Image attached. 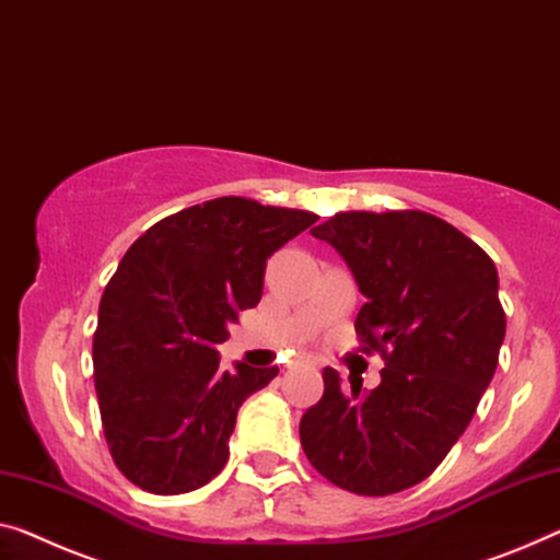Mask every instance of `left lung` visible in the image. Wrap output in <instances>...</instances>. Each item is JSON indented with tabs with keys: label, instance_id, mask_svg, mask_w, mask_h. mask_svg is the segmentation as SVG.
Returning <instances> with one entry per match:
<instances>
[{
	"label": "left lung",
	"instance_id": "obj_1",
	"mask_svg": "<svg viewBox=\"0 0 560 560\" xmlns=\"http://www.w3.org/2000/svg\"><path fill=\"white\" fill-rule=\"evenodd\" d=\"M337 248L364 294L354 329L385 360L362 395L324 370V395L299 424L316 470L357 495H392L422 482L470 424L493 380L505 312L495 264L422 211H347L312 229Z\"/></svg>",
	"mask_w": 560,
	"mask_h": 560
}]
</instances>
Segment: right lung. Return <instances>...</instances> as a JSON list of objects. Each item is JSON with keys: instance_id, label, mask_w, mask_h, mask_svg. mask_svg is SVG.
<instances>
[{"instance_id": "obj_1", "label": "right lung", "mask_w": 560, "mask_h": 560, "mask_svg": "<svg viewBox=\"0 0 560 560\" xmlns=\"http://www.w3.org/2000/svg\"><path fill=\"white\" fill-rule=\"evenodd\" d=\"M316 219L223 196L158 221L122 256L100 299L93 364L107 447L132 486L180 495L223 470L238 407L279 370L219 372V345L261 302L266 258Z\"/></svg>"}]
</instances>
